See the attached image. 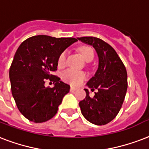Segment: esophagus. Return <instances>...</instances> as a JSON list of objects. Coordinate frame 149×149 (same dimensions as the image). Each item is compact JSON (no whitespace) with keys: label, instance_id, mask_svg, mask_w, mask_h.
I'll return each mask as SVG.
<instances>
[{"label":"esophagus","instance_id":"obj_1","mask_svg":"<svg viewBox=\"0 0 149 149\" xmlns=\"http://www.w3.org/2000/svg\"><path fill=\"white\" fill-rule=\"evenodd\" d=\"M78 89L77 87H70V91H77V90Z\"/></svg>","mask_w":149,"mask_h":149}]
</instances>
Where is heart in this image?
<instances>
[{
	"mask_svg": "<svg viewBox=\"0 0 149 149\" xmlns=\"http://www.w3.org/2000/svg\"><path fill=\"white\" fill-rule=\"evenodd\" d=\"M84 58L87 62H91L94 58V52L92 48L89 47H81L79 48ZM67 52H62L58 58V67H63L66 63ZM62 79L65 82L72 85H79L86 79V73L83 71L74 70V69H68L62 72Z\"/></svg>",
	"mask_w": 149,
	"mask_h": 149,
	"instance_id": "obj_1",
	"label": "heart"
}]
</instances>
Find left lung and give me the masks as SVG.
<instances>
[{
	"instance_id": "obj_1",
	"label": "left lung",
	"mask_w": 149,
	"mask_h": 149,
	"mask_svg": "<svg viewBox=\"0 0 149 149\" xmlns=\"http://www.w3.org/2000/svg\"><path fill=\"white\" fill-rule=\"evenodd\" d=\"M83 43L92 46L98 57V67L87 83L91 91L97 89L95 96L86 97L79 103L82 115L90 123L105 125L117 116L122 107L127 90V73L117 53L109 44L94 37H78Z\"/></svg>"
}]
</instances>
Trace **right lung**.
<instances>
[{
    "label": "right lung",
    "mask_w": 149,
    "mask_h": 149,
    "mask_svg": "<svg viewBox=\"0 0 149 149\" xmlns=\"http://www.w3.org/2000/svg\"><path fill=\"white\" fill-rule=\"evenodd\" d=\"M77 41L73 37L38 35L26 40L17 49L9 70L11 94L29 121L46 122L57 113L70 86L52 72L57 70L60 54ZM47 79L55 84L52 88L45 87Z\"/></svg>",
    "instance_id": "add662e5"
}]
</instances>
